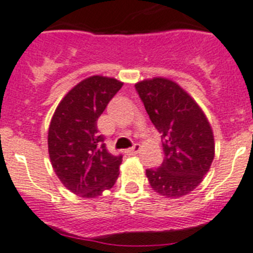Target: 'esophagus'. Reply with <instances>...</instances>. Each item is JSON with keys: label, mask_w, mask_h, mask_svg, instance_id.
<instances>
[{"label": "esophagus", "mask_w": 253, "mask_h": 253, "mask_svg": "<svg viewBox=\"0 0 253 253\" xmlns=\"http://www.w3.org/2000/svg\"><path fill=\"white\" fill-rule=\"evenodd\" d=\"M139 150H141V144L135 143L133 147L125 151V153H126V155H129V156H133V155H135V153L139 152Z\"/></svg>", "instance_id": "1"}]
</instances>
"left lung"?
<instances>
[{
  "mask_svg": "<svg viewBox=\"0 0 253 253\" xmlns=\"http://www.w3.org/2000/svg\"><path fill=\"white\" fill-rule=\"evenodd\" d=\"M135 89L163 142V164L146 170L148 182L161 196L183 197L210 170L215 156L212 128L198 103L171 79H144L135 83Z\"/></svg>",
  "mask_w": 253,
  "mask_h": 253,
  "instance_id": "1",
  "label": "left lung"
}]
</instances>
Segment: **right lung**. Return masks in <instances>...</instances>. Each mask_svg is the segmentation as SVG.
<instances>
[{"label":"right lung","instance_id":"right-lung-1","mask_svg":"<svg viewBox=\"0 0 253 253\" xmlns=\"http://www.w3.org/2000/svg\"><path fill=\"white\" fill-rule=\"evenodd\" d=\"M115 78L92 75L60 101L48 128V153L56 175L70 192L94 198L112 188L122 156L106 150L97 120L123 87Z\"/></svg>","mask_w":253,"mask_h":253}]
</instances>
